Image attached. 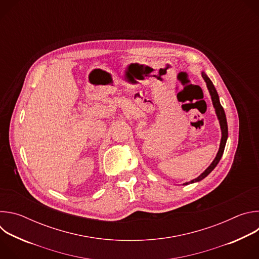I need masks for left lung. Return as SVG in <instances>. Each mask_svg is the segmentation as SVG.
<instances>
[{
    "label": "left lung",
    "mask_w": 259,
    "mask_h": 259,
    "mask_svg": "<svg viewBox=\"0 0 259 259\" xmlns=\"http://www.w3.org/2000/svg\"><path fill=\"white\" fill-rule=\"evenodd\" d=\"M202 77L203 79L205 80L206 84H207V87H208V90L210 92V95H211V98H212V102H213V106L215 107V112H216V115H217V118L219 120V124H220V128H221V134H223V136H221V140H220V146H219V151L215 157V159L213 160V162L211 163V165L199 176L197 177L196 179H193L191 180L190 182H186L183 183L184 186H187V184L189 183H193V182H197V181H200L202 179H204L215 167L216 165L218 164V162L220 161L221 157H223V154L225 152V147H226V143H227V139H228V123H227V118H226V113H225V109L224 107L221 106L220 102H219V97H218V94H217V91L213 85V83L211 82V80L205 75L204 72H202Z\"/></svg>",
    "instance_id": "obj_1"
}]
</instances>
